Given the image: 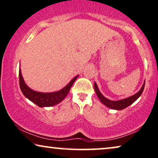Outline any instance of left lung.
<instances>
[{"label": "left lung", "mask_w": 158, "mask_h": 158, "mask_svg": "<svg viewBox=\"0 0 158 158\" xmlns=\"http://www.w3.org/2000/svg\"><path fill=\"white\" fill-rule=\"evenodd\" d=\"M145 81H144V83L143 85V86H142V88H140V90H139L138 93H135V95L130 96V97H128L127 98H124V99L115 100V101L107 99V98H106L105 96L102 95V93H100V91L99 90V88H98V87L95 82L94 83V89L96 93V95H98V98H99V100L101 101L102 104H104L105 106L110 109L120 110L126 108L127 107H128L129 106H130V105L133 103L135 100H138V98L140 97L143 92L144 88H145Z\"/></svg>", "instance_id": "8db88e82"}]
</instances>
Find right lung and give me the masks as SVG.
<instances>
[{
    "mask_svg": "<svg viewBox=\"0 0 158 158\" xmlns=\"http://www.w3.org/2000/svg\"><path fill=\"white\" fill-rule=\"evenodd\" d=\"M77 77L78 75L75 76L67 85H65L60 90L52 93H40L32 90L27 85L22 76L20 68H19V83L23 94L31 102L40 107L53 106L63 101V100L69 93L70 88L74 83L75 80L77 78Z\"/></svg>",
    "mask_w": 158,
    "mask_h": 158,
    "instance_id": "1",
    "label": "right lung"
}]
</instances>
